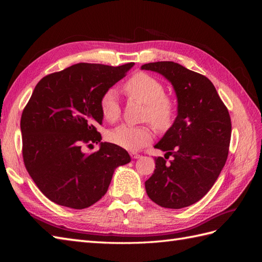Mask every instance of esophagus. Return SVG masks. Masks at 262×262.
<instances>
[{"instance_id": "esophagus-1", "label": "esophagus", "mask_w": 262, "mask_h": 262, "mask_svg": "<svg viewBox=\"0 0 262 262\" xmlns=\"http://www.w3.org/2000/svg\"><path fill=\"white\" fill-rule=\"evenodd\" d=\"M130 155H131L132 158H134V160H137V158H140V157H141V155L138 154V153H136V152H131Z\"/></svg>"}]
</instances>
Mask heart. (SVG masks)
I'll return each mask as SVG.
<instances>
[{"label":"heart","mask_w":262,"mask_h":262,"mask_svg":"<svg viewBox=\"0 0 262 262\" xmlns=\"http://www.w3.org/2000/svg\"><path fill=\"white\" fill-rule=\"evenodd\" d=\"M123 92L129 97L145 104L143 120L150 121L160 131L168 130L177 116L178 105L171 95L165 94L163 83L147 73L139 72L123 84ZM99 108L102 118L108 122H116L121 115L116 93L108 90L101 95ZM108 140L128 150H136L148 144L154 138L150 123L142 125H120L108 133Z\"/></svg>","instance_id":"heart-1"}]
</instances>
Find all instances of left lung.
Listing matches in <instances>:
<instances>
[{
	"mask_svg": "<svg viewBox=\"0 0 262 262\" xmlns=\"http://www.w3.org/2000/svg\"><path fill=\"white\" fill-rule=\"evenodd\" d=\"M142 70L164 75L178 98L176 120L155 145L166 154L155 158L154 173L145 181L146 193L163 208H186L209 192L224 167L231 116L207 76L172 61L147 63ZM170 155L174 160L167 163Z\"/></svg>",
	"mask_w": 262,
	"mask_h": 262,
	"instance_id": "1",
	"label": "left lung"
}]
</instances>
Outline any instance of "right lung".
<instances>
[{
	"label": "right lung",
	"instance_id": "add662e5",
	"mask_svg": "<svg viewBox=\"0 0 262 262\" xmlns=\"http://www.w3.org/2000/svg\"><path fill=\"white\" fill-rule=\"evenodd\" d=\"M77 63L46 75L36 85L20 119L23 160L39 190L52 202L85 209L107 192L115 169L131 162L126 150L100 143L101 95L133 67Z\"/></svg>",
	"mask_w": 262,
	"mask_h": 262
}]
</instances>
